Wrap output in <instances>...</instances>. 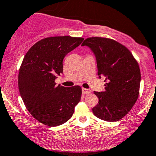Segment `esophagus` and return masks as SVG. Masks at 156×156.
Wrapping results in <instances>:
<instances>
[{"label": "esophagus", "mask_w": 156, "mask_h": 156, "mask_svg": "<svg viewBox=\"0 0 156 156\" xmlns=\"http://www.w3.org/2000/svg\"><path fill=\"white\" fill-rule=\"evenodd\" d=\"M90 93V90L88 89H86V88H82V94H87Z\"/></svg>", "instance_id": "34e87169"}]
</instances>
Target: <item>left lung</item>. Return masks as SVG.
<instances>
[{
    "instance_id": "1",
    "label": "left lung",
    "mask_w": 156,
    "mask_h": 156,
    "mask_svg": "<svg viewBox=\"0 0 156 156\" xmlns=\"http://www.w3.org/2000/svg\"><path fill=\"white\" fill-rule=\"evenodd\" d=\"M81 46L91 50L99 78H105V91L96 92L99 102L92 108L96 117L109 122L122 119L137 100L140 84L139 65L127 48L105 37H89Z\"/></svg>"
}]
</instances>
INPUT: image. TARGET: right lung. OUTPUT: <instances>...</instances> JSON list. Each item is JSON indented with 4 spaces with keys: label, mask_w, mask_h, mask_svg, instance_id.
Listing matches in <instances>:
<instances>
[{
    "label": "right lung",
    "mask_w": 156,
    "mask_h": 156,
    "mask_svg": "<svg viewBox=\"0 0 156 156\" xmlns=\"http://www.w3.org/2000/svg\"><path fill=\"white\" fill-rule=\"evenodd\" d=\"M84 38L50 37L34 44L25 56L20 69V96L31 115L41 123L58 126L71 119L81 97L80 86L56 85L63 71L62 61Z\"/></svg>",
    "instance_id": "1"
}]
</instances>
